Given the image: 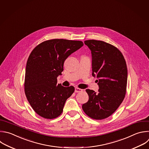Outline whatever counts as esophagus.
<instances>
[{
  "label": "esophagus",
  "mask_w": 149,
  "mask_h": 149,
  "mask_svg": "<svg viewBox=\"0 0 149 149\" xmlns=\"http://www.w3.org/2000/svg\"><path fill=\"white\" fill-rule=\"evenodd\" d=\"M82 91V89H80V88H75V92L76 93H78V92H81Z\"/></svg>",
  "instance_id": "obj_1"
}]
</instances>
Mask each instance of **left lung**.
Segmentation results:
<instances>
[{"label": "left lung", "instance_id": "8db88e82", "mask_svg": "<svg viewBox=\"0 0 149 149\" xmlns=\"http://www.w3.org/2000/svg\"><path fill=\"white\" fill-rule=\"evenodd\" d=\"M91 51L92 75L97 78V92L86 91L88 101L82 106L90 118L101 120L110 116L123 102L126 94L127 70L123 56L115 46L102 41H84Z\"/></svg>", "mask_w": 149, "mask_h": 149}]
</instances>
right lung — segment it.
<instances>
[{
    "label": "right lung",
    "mask_w": 149,
    "mask_h": 149,
    "mask_svg": "<svg viewBox=\"0 0 149 149\" xmlns=\"http://www.w3.org/2000/svg\"><path fill=\"white\" fill-rule=\"evenodd\" d=\"M84 45L81 41L53 39L36 47L27 61L24 91L34 111L45 119H54L63 111L67 99L74 92L72 86L57 84L65 60Z\"/></svg>",
    "instance_id": "obj_1"
}]
</instances>
